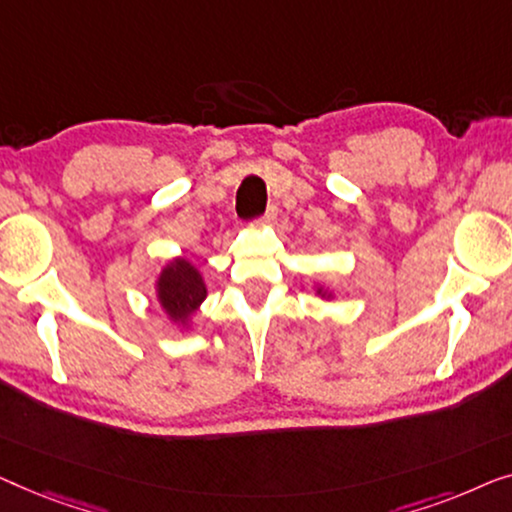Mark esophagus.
<instances>
[{
    "instance_id": "1",
    "label": "esophagus",
    "mask_w": 512,
    "mask_h": 512,
    "mask_svg": "<svg viewBox=\"0 0 512 512\" xmlns=\"http://www.w3.org/2000/svg\"><path fill=\"white\" fill-rule=\"evenodd\" d=\"M276 215H278V208L276 206H269V208H266V213L257 222H262V225H271V222L276 220Z\"/></svg>"
}]
</instances>
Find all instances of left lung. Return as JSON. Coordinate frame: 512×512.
Instances as JSON below:
<instances>
[{
  "mask_svg": "<svg viewBox=\"0 0 512 512\" xmlns=\"http://www.w3.org/2000/svg\"><path fill=\"white\" fill-rule=\"evenodd\" d=\"M318 294H320V297H322V299H329V297H331V294H327V290H325V287H318Z\"/></svg>",
  "mask_w": 512,
  "mask_h": 512,
  "instance_id": "1",
  "label": "left lung"
}]
</instances>
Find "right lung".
I'll list each match as a JSON object with an SVG mask.
<instances>
[{"instance_id": "right-lung-1", "label": "right lung", "mask_w": 512, "mask_h": 512, "mask_svg": "<svg viewBox=\"0 0 512 512\" xmlns=\"http://www.w3.org/2000/svg\"><path fill=\"white\" fill-rule=\"evenodd\" d=\"M155 294L162 311L174 325L190 327L192 315L206 299V283L197 266L187 262L185 257H176L167 262L157 276Z\"/></svg>"}]
</instances>
